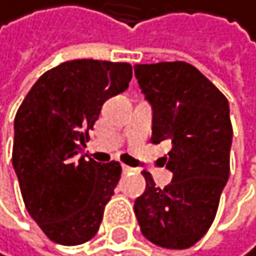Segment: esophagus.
<instances>
[{"label": "esophagus", "instance_id": "obj_1", "mask_svg": "<svg viewBox=\"0 0 256 256\" xmlns=\"http://www.w3.org/2000/svg\"><path fill=\"white\" fill-rule=\"evenodd\" d=\"M122 171H124V172H132V171H136V169L130 168V166H126V164H122Z\"/></svg>", "mask_w": 256, "mask_h": 256}]
</instances>
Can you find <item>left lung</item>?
Instances as JSON below:
<instances>
[{
  "mask_svg": "<svg viewBox=\"0 0 256 256\" xmlns=\"http://www.w3.org/2000/svg\"><path fill=\"white\" fill-rule=\"evenodd\" d=\"M136 77L153 106L152 144L168 142L171 184L146 187L134 212L154 245L182 250L196 244L214 221L229 178L232 124L229 102L202 72L184 61L137 64Z\"/></svg>",
  "mask_w": 256,
  "mask_h": 256,
  "instance_id": "8db88e82",
  "label": "left lung"
}]
</instances>
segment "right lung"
<instances>
[{
  "instance_id": "right-lung-1",
  "label": "right lung",
  "mask_w": 256,
  "mask_h": 256,
  "mask_svg": "<svg viewBox=\"0 0 256 256\" xmlns=\"http://www.w3.org/2000/svg\"><path fill=\"white\" fill-rule=\"evenodd\" d=\"M130 78L129 62L66 61L44 72L17 110L12 166L27 212L50 240L78 245L98 232L122 169L80 153L103 103Z\"/></svg>"
}]
</instances>
